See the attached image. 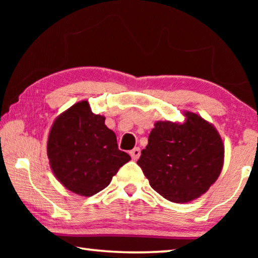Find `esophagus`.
Returning <instances> with one entry per match:
<instances>
[{"mask_svg": "<svg viewBox=\"0 0 258 258\" xmlns=\"http://www.w3.org/2000/svg\"><path fill=\"white\" fill-rule=\"evenodd\" d=\"M130 155H131V157H132L133 160H138L140 155H141V150H140V148L137 147L130 151Z\"/></svg>", "mask_w": 258, "mask_h": 258, "instance_id": "obj_1", "label": "esophagus"}]
</instances>
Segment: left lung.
<instances>
[{"instance_id":"obj_1","label":"left lung","mask_w":258,"mask_h":258,"mask_svg":"<svg viewBox=\"0 0 258 258\" xmlns=\"http://www.w3.org/2000/svg\"><path fill=\"white\" fill-rule=\"evenodd\" d=\"M184 123L156 121L138 160L152 189L176 204L207 192L224 163L217 130L197 113L184 111Z\"/></svg>"}]
</instances>
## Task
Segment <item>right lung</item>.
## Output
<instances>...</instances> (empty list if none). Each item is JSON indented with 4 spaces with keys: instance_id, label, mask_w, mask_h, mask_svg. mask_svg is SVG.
I'll return each mask as SVG.
<instances>
[{
    "instance_id": "obj_1",
    "label": "right lung",
    "mask_w": 258,
    "mask_h": 258,
    "mask_svg": "<svg viewBox=\"0 0 258 258\" xmlns=\"http://www.w3.org/2000/svg\"><path fill=\"white\" fill-rule=\"evenodd\" d=\"M104 119L92 112L89 102L80 101L56 117L47 138V158L54 176L83 197L103 190L131 160L118 149L116 134Z\"/></svg>"
}]
</instances>
